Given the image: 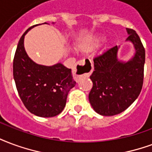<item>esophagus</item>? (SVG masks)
Masks as SVG:
<instances>
[{"instance_id":"1","label":"esophagus","mask_w":152,"mask_h":152,"mask_svg":"<svg viewBox=\"0 0 152 152\" xmlns=\"http://www.w3.org/2000/svg\"><path fill=\"white\" fill-rule=\"evenodd\" d=\"M93 71V64L89 59H84L76 63V67L73 70V74L76 78L82 76L90 75Z\"/></svg>"}]
</instances>
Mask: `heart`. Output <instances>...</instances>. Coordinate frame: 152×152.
Returning a JSON list of instances; mask_svg holds the SVG:
<instances>
[{
  "instance_id": "b5f03b06",
  "label": "heart",
  "mask_w": 152,
  "mask_h": 152,
  "mask_svg": "<svg viewBox=\"0 0 152 152\" xmlns=\"http://www.w3.org/2000/svg\"><path fill=\"white\" fill-rule=\"evenodd\" d=\"M104 40H105V36L102 35V34H97V35H94L93 37H91L89 39H86L85 40H83L80 42H79L77 46L80 50H89L93 49V48H96L102 42H103Z\"/></svg>"
}]
</instances>
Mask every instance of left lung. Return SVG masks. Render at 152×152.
Listing matches in <instances>:
<instances>
[{
    "mask_svg": "<svg viewBox=\"0 0 152 152\" xmlns=\"http://www.w3.org/2000/svg\"><path fill=\"white\" fill-rule=\"evenodd\" d=\"M126 41L133 43L135 54L127 62L118 59L119 47L104 50L93 59L94 71L88 99L96 113L113 116L126 110L140 94L143 84L145 49L140 38L132 29Z\"/></svg>",
    "mask_w": 152,
    "mask_h": 152,
    "instance_id": "8db88e82",
    "label": "left lung"
}]
</instances>
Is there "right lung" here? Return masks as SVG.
Instances as JSON below:
<instances>
[{"instance_id": "obj_1", "label": "right lung", "mask_w": 152, "mask_h": 152, "mask_svg": "<svg viewBox=\"0 0 152 152\" xmlns=\"http://www.w3.org/2000/svg\"><path fill=\"white\" fill-rule=\"evenodd\" d=\"M45 24H47L45 22ZM19 40L13 59V79L23 104L36 116L55 117L64 109L68 92L75 85L72 70L58 63L52 66L36 64L28 56L24 38Z\"/></svg>"}]
</instances>
